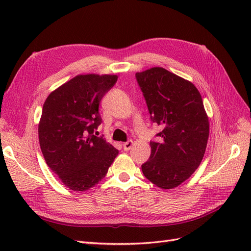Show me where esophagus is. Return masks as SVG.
Returning <instances> with one entry per match:
<instances>
[{
    "label": "esophagus",
    "mask_w": 251,
    "mask_h": 251,
    "mask_svg": "<svg viewBox=\"0 0 251 251\" xmlns=\"http://www.w3.org/2000/svg\"><path fill=\"white\" fill-rule=\"evenodd\" d=\"M123 147H124L125 151H128V150H130V149L133 147V141H132V140H128V141L125 142V143L123 144Z\"/></svg>",
    "instance_id": "obj_1"
}]
</instances>
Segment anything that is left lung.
Wrapping results in <instances>:
<instances>
[{"instance_id":"obj_1","label":"left lung","mask_w":251,"mask_h":251,"mask_svg":"<svg viewBox=\"0 0 251 251\" xmlns=\"http://www.w3.org/2000/svg\"><path fill=\"white\" fill-rule=\"evenodd\" d=\"M153 123L162 127L161 142H151V157L141 165L151 183L172 189L187 180L204 157L209 121L193 82L162 67L136 73Z\"/></svg>"}]
</instances>
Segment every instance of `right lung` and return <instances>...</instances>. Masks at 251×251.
<instances>
[{
	"mask_svg": "<svg viewBox=\"0 0 251 251\" xmlns=\"http://www.w3.org/2000/svg\"><path fill=\"white\" fill-rule=\"evenodd\" d=\"M117 75L79 74L49 94L39 123V140L49 169L64 185L86 192L105 177L118 150L92 135L98 107Z\"/></svg>",
	"mask_w": 251,
	"mask_h": 251,
	"instance_id": "obj_1",
	"label": "right lung"
}]
</instances>
